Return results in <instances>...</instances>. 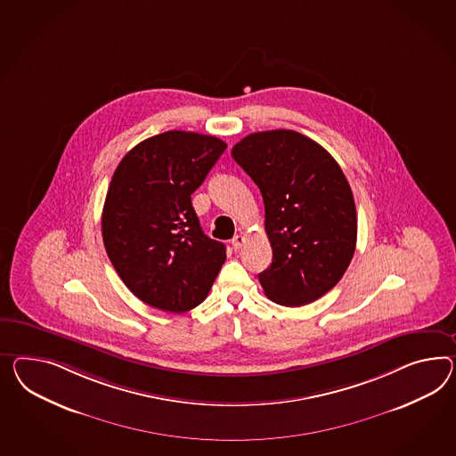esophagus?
<instances>
[{
  "label": "esophagus",
  "instance_id": "obj_1",
  "mask_svg": "<svg viewBox=\"0 0 456 456\" xmlns=\"http://www.w3.org/2000/svg\"><path fill=\"white\" fill-rule=\"evenodd\" d=\"M243 245H245V236L243 234H236L233 240H232V246H233L234 251H238Z\"/></svg>",
  "mask_w": 456,
  "mask_h": 456
}]
</instances>
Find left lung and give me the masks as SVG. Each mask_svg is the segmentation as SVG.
I'll use <instances>...</instances> for the list:
<instances>
[{
    "label": "left lung",
    "instance_id": "8db88e82",
    "mask_svg": "<svg viewBox=\"0 0 456 456\" xmlns=\"http://www.w3.org/2000/svg\"><path fill=\"white\" fill-rule=\"evenodd\" d=\"M265 201L273 263L259 274L271 301L304 305L330 291L351 265L357 213L334 157L294 130L246 135L232 151Z\"/></svg>",
    "mask_w": 456,
    "mask_h": 456
}]
</instances>
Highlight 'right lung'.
I'll use <instances>...</instances> for the list:
<instances>
[{"mask_svg":"<svg viewBox=\"0 0 456 456\" xmlns=\"http://www.w3.org/2000/svg\"><path fill=\"white\" fill-rule=\"evenodd\" d=\"M226 143L168 130L135 145L118 164L105 197L102 238L120 280L141 301L187 313L205 301L226 248L203 233L191 193Z\"/></svg>","mask_w":456,"mask_h":456,"instance_id":"obj_1","label":"right lung"}]
</instances>
